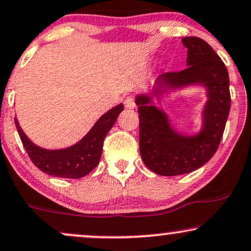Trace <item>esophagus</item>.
<instances>
[{"mask_svg": "<svg viewBox=\"0 0 251 251\" xmlns=\"http://www.w3.org/2000/svg\"><path fill=\"white\" fill-rule=\"evenodd\" d=\"M124 105H125L126 108H128V110H132V108L135 107V101L133 99V97H127V98H125V100H124Z\"/></svg>", "mask_w": 251, "mask_h": 251, "instance_id": "1", "label": "esophagus"}]
</instances>
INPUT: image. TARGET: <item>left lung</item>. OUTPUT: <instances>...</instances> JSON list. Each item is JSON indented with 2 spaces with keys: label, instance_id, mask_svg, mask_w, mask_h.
Here are the masks:
<instances>
[{
  "label": "left lung",
  "instance_id": "8db88e82",
  "mask_svg": "<svg viewBox=\"0 0 251 251\" xmlns=\"http://www.w3.org/2000/svg\"><path fill=\"white\" fill-rule=\"evenodd\" d=\"M187 48V68L166 72L156 80V95L171 87L200 83L207 87L203 129L195 137L172 129L166 114L149 105L146 96L135 99L139 113V149L144 164L159 175L189 173L209 161L219 149L229 111V75L225 63L207 42L199 37L182 38Z\"/></svg>",
  "mask_w": 251,
  "mask_h": 251
}]
</instances>
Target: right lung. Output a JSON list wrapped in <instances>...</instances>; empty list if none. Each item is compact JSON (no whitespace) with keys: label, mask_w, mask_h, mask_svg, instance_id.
<instances>
[{"label":"right lung","mask_w":251,"mask_h":251,"mask_svg":"<svg viewBox=\"0 0 251 251\" xmlns=\"http://www.w3.org/2000/svg\"><path fill=\"white\" fill-rule=\"evenodd\" d=\"M123 110V104L117 105L100 117L91 131L79 143L69 149L58 151H49L36 146L23 133L17 119H15V125L24 149L36 167L56 177L79 179L89 174L99 164L104 139Z\"/></svg>","instance_id":"right-lung-1"}]
</instances>
